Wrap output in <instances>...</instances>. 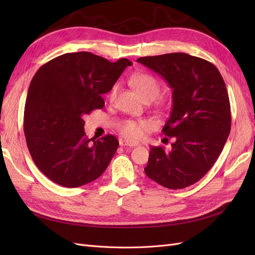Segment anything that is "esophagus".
I'll list each match as a JSON object with an SVG mask.
<instances>
[{
  "label": "esophagus",
  "instance_id": "obj_1",
  "mask_svg": "<svg viewBox=\"0 0 255 255\" xmlns=\"http://www.w3.org/2000/svg\"><path fill=\"white\" fill-rule=\"evenodd\" d=\"M120 145H125V146H136V145H139L137 142H133V141H129V140H120Z\"/></svg>",
  "mask_w": 255,
  "mask_h": 255
}]
</instances>
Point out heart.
<instances>
[{
    "label": "heart",
    "instance_id": "b5f03b06",
    "mask_svg": "<svg viewBox=\"0 0 255 255\" xmlns=\"http://www.w3.org/2000/svg\"><path fill=\"white\" fill-rule=\"evenodd\" d=\"M130 84L136 89L142 99H155L159 91L160 86L157 80L148 73H135L130 78ZM117 92V86H115L111 89L109 98L113 100ZM149 128V123L144 120H125L119 123L118 128L120 133L128 138V139H138L143 134L144 130Z\"/></svg>",
    "mask_w": 255,
    "mask_h": 255
}]
</instances>
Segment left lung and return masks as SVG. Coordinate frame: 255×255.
<instances>
[{"label": "left lung", "mask_w": 255, "mask_h": 255, "mask_svg": "<svg viewBox=\"0 0 255 255\" xmlns=\"http://www.w3.org/2000/svg\"><path fill=\"white\" fill-rule=\"evenodd\" d=\"M137 61L159 74L172 89V109L163 134L175 140L168 152L163 146H151L144 172L167 188L190 186L213 167L230 134L231 106L225 81L210 61L186 53Z\"/></svg>", "instance_id": "8db88e82"}]
</instances>
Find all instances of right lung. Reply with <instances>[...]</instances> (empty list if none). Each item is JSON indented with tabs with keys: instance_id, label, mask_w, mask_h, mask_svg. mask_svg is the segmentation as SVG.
I'll return each mask as SVG.
<instances>
[{
	"instance_id": "add662e5",
	"label": "right lung",
	"mask_w": 255,
	"mask_h": 255,
	"mask_svg": "<svg viewBox=\"0 0 255 255\" xmlns=\"http://www.w3.org/2000/svg\"><path fill=\"white\" fill-rule=\"evenodd\" d=\"M132 63H112L89 52L66 53L41 66L29 84L24 109L27 148L38 169L60 186L73 188L97 180L118 149L113 135L88 139L85 115L104 106Z\"/></svg>"
}]
</instances>
